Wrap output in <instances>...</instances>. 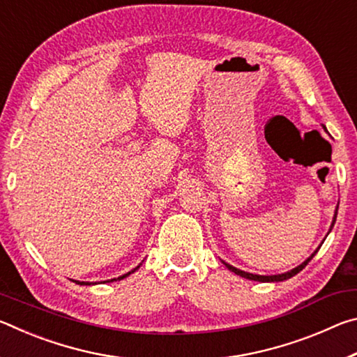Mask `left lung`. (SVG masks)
Masks as SVG:
<instances>
[{"mask_svg":"<svg viewBox=\"0 0 357 357\" xmlns=\"http://www.w3.org/2000/svg\"><path fill=\"white\" fill-rule=\"evenodd\" d=\"M323 129L326 130V128L323 126ZM328 132V130H326ZM337 209H338V206L335 208V213H334V219H332V223H331V228H329V233H331V229H332V227H334V223H335V219H337ZM328 233V234H329ZM321 247V245H319ZM319 247L318 249L312 253V255L305 259L304 263H301L299 266H296L294 269H291V271H287V273H283V274H275V275H259V274H250V273H245V271H241V269H238V268H234V266H231V264H228V263H225L222 259V263L227 266V268L231 271V273H234L236 275H239V277H244V279H249V280H255V282H283V280H288V279H291L293 275H296L298 273H301L302 269L305 268L307 264H309V261L310 259L317 255V252L319 250Z\"/></svg>","mask_w":357,"mask_h":357,"instance_id":"1","label":"left lung"}]
</instances>
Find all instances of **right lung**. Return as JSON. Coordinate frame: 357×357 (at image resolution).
<instances>
[{
	"label": "right lung",
	"instance_id": "add662e5",
	"mask_svg": "<svg viewBox=\"0 0 357 357\" xmlns=\"http://www.w3.org/2000/svg\"><path fill=\"white\" fill-rule=\"evenodd\" d=\"M140 264H142V263H140ZM140 264H138V266H137V268H134V269H132V271H129V273H128V274H124V275H119V277H118V279L105 280V283H107V282H118V280H123V279H126V277H129L130 274H134V273H135V271H137L138 268H140ZM72 282H75V283H77V285H94V283H91V282H80V280H72Z\"/></svg>",
	"mask_w": 357,
	"mask_h": 357
}]
</instances>
